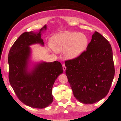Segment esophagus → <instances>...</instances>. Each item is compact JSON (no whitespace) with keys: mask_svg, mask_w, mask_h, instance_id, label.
<instances>
[{"mask_svg":"<svg viewBox=\"0 0 121 121\" xmlns=\"http://www.w3.org/2000/svg\"><path fill=\"white\" fill-rule=\"evenodd\" d=\"M62 67H63V69L64 71H65V69H66V67H65V64H64V63L62 64Z\"/></svg>","mask_w":121,"mask_h":121,"instance_id":"esophagus-1","label":"esophagus"}]
</instances>
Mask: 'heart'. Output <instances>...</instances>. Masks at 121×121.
Returning a JSON list of instances; mask_svg holds the SVG:
<instances>
[{"label":"heart","instance_id":"b5f03b06","mask_svg":"<svg viewBox=\"0 0 121 121\" xmlns=\"http://www.w3.org/2000/svg\"><path fill=\"white\" fill-rule=\"evenodd\" d=\"M51 44L54 51H65L67 58L73 59L85 51L88 45V38L83 33L65 32L53 36L51 40Z\"/></svg>","mask_w":121,"mask_h":121}]
</instances>
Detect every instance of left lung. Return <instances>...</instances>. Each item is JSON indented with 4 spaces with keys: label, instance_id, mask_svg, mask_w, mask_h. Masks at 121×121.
Returning a JSON list of instances; mask_svg holds the SVG:
<instances>
[{
    "label": "left lung",
    "instance_id": "left-lung-1",
    "mask_svg": "<svg viewBox=\"0 0 121 121\" xmlns=\"http://www.w3.org/2000/svg\"><path fill=\"white\" fill-rule=\"evenodd\" d=\"M65 65L73 95L80 102L93 104L107 95L115 69L112 47L101 34L95 32L87 50Z\"/></svg>",
    "mask_w": 121,
    "mask_h": 121
}]
</instances>
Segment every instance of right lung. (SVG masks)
<instances>
[{"mask_svg":"<svg viewBox=\"0 0 121 121\" xmlns=\"http://www.w3.org/2000/svg\"><path fill=\"white\" fill-rule=\"evenodd\" d=\"M23 33L11 47L8 54L9 80L15 95L22 102L35 108H44L52 103V87L58 76L63 73L60 62H42L28 71L30 55L29 45L44 44L41 32Z\"/></svg>","mask_w":121,"mask_h":121,"instance_id":"right-lung-1","label":"right lung"}]
</instances>
